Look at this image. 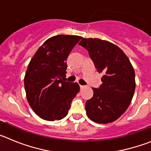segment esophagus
I'll use <instances>...</instances> for the list:
<instances>
[{"label": "esophagus", "instance_id": "esophagus-1", "mask_svg": "<svg viewBox=\"0 0 151 151\" xmlns=\"http://www.w3.org/2000/svg\"><path fill=\"white\" fill-rule=\"evenodd\" d=\"M80 86V88L81 89H82V88H85V85H79Z\"/></svg>", "mask_w": 151, "mask_h": 151}]
</instances>
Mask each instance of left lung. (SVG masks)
<instances>
[{"label": "left lung", "instance_id": "8db88e82", "mask_svg": "<svg viewBox=\"0 0 151 151\" xmlns=\"http://www.w3.org/2000/svg\"><path fill=\"white\" fill-rule=\"evenodd\" d=\"M78 45L88 52L102 85L85 103L88 116L97 123H109L125 113L135 90V75L129 58L116 45L99 38H83Z\"/></svg>", "mask_w": 151, "mask_h": 151}]
</instances>
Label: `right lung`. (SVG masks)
<instances>
[{
	"label": "right lung",
	"mask_w": 151,
	"mask_h": 151,
	"mask_svg": "<svg viewBox=\"0 0 151 151\" xmlns=\"http://www.w3.org/2000/svg\"><path fill=\"white\" fill-rule=\"evenodd\" d=\"M82 37L59 35L47 40L29 63L24 78L28 102L33 111L47 121L68 114L79 91L78 83L66 79V60Z\"/></svg>",
	"instance_id": "1"
}]
</instances>
